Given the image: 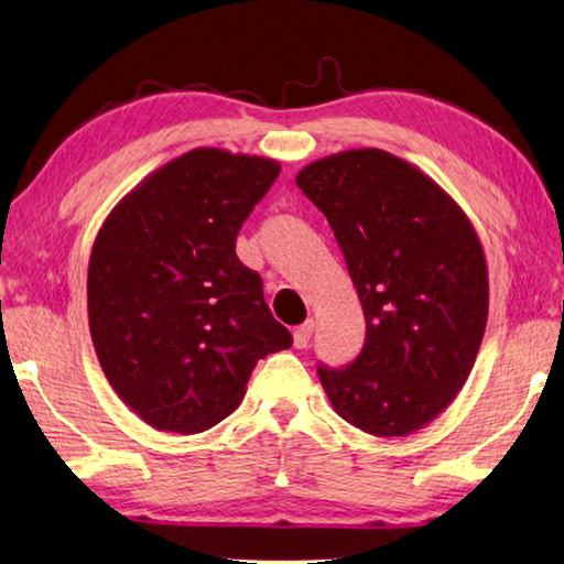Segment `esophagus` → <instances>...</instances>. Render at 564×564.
<instances>
[{
    "label": "esophagus",
    "instance_id": "1",
    "mask_svg": "<svg viewBox=\"0 0 564 564\" xmlns=\"http://www.w3.org/2000/svg\"><path fill=\"white\" fill-rule=\"evenodd\" d=\"M312 332H314V324L312 322H304L294 328V346L296 348H306L310 346V338H312Z\"/></svg>",
    "mask_w": 564,
    "mask_h": 564
}]
</instances>
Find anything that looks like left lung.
<instances>
[{"label":"left lung","instance_id":"1","mask_svg":"<svg viewBox=\"0 0 564 564\" xmlns=\"http://www.w3.org/2000/svg\"><path fill=\"white\" fill-rule=\"evenodd\" d=\"M296 186L332 226L366 316L354 364L316 368L328 400L376 437L422 430L479 354L488 316L479 236L447 191L382 150L318 159Z\"/></svg>","mask_w":564,"mask_h":564}]
</instances>
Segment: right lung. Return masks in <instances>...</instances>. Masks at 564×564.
<instances>
[{"label":"right lung","instance_id":"obj_1","mask_svg":"<svg viewBox=\"0 0 564 564\" xmlns=\"http://www.w3.org/2000/svg\"><path fill=\"white\" fill-rule=\"evenodd\" d=\"M274 159L200 147L105 218L88 264V322L112 390L154 430L196 434L240 405L254 364L292 346L260 274L236 254Z\"/></svg>","mask_w":564,"mask_h":564}]
</instances>
